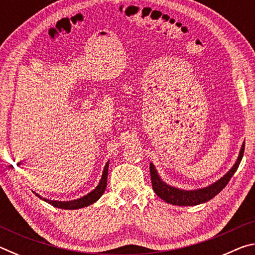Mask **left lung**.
Returning <instances> with one entry per match:
<instances>
[{"mask_svg": "<svg viewBox=\"0 0 255 255\" xmlns=\"http://www.w3.org/2000/svg\"><path fill=\"white\" fill-rule=\"evenodd\" d=\"M244 147H245V141L243 143V145H242L240 155L239 157H237V161L225 175L222 176L218 181H216L215 183L202 189L183 190V189L171 187V185L166 184L164 181H162V179L159 178L156 169H155L154 164L149 163L150 180H152L153 190L155 191V193L161 198V199L169 202L171 205L196 206V205H200V204H204V202L209 201L210 199H213L215 196H217L218 193L226 187L227 183L230 182L233 174L235 173L237 167L240 165L242 157H243Z\"/></svg>", "mask_w": 255, "mask_h": 255, "instance_id": "1", "label": "left lung"}]
</instances>
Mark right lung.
Listing matches in <instances>:
<instances>
[{
  "mask_svg": "<svg viewBox=\"0 0 255 255\" xmlns=\"http://www.w3.org/2000/svg\"><path fill=\"white\" fill-rule=\"evenodd\" d=\"M108 167H109V161L107 162L105 169H103V173L101 176V180L99 184L97 185V188L91 191L88 195L80 198V199H75V200H71V201H57V200H49L46 199V198L40 197L38 193H36L37 197H39L40 199H42L46 202H48L51 206L56 207V208H60V209H80V208H84V207H88L90 205H92L96 202L99 198H100L105 190L107 188V179H108Z\"/></svg>",
  "mask_w": 255,
  "mask_h": 255,
  "instance_id": "obj_1",
  "label": "right lung"
}]
</instances>
